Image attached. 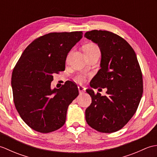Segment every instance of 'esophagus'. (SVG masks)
<instances>
[{
  "label": "esophagus",
  "mask_w": 157,
  "mask_h": 157,
  "mask_svg": "<svg viewBox=\"0 0 157 157\" xmlns=\"http://www.w3.org/2000/svg\"><path fill=\"white\" fill-rule=\"evenodd\" d=\"M78 90H79V94H84V93L85 92L86 89H85L84 87H83V86H78Z\"/></svg>",
  "instance_id": "esophagus-1"
}]
</instances>
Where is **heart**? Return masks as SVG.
<instances>
[{
    "mask_svg": "<svg viewBox=\"0 0 157 157\" xmlns=\"http://www.w3.org/2000/svg\"><path fill=\"white\" fill-rule=\"evenodd\" d=\"M84 52L86 54H91V53L100 52V48L98 45L90 43V44H88L84 46ZM87 76L88 75L85 74V73H79V74L75 76L74 79L78 83H83L86 81Z\"/></svg>",
    "mask_w": 157,
    "mask_h": 157,
    "instance_id": "heart-1",
    "label": "heart"
}]
</instances>
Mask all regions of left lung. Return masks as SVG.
Masks as SVG:
<instances>
[{
  "label": "left lung",
  "instance_id": "1",
  "mask_svg": "<svg viewBox=\"0 0 157 157\" xmlns=\"http://www.w3.org/2000/svg\"><path fill=\"white\" fill-rule=\"evenodd\" d=\"M84 37L101 49V69L90 85L107 88L106 96L86 90L92 103L86 109L88 124L102 133L124 127L137 111L143 93L142 73L137 56L125 40L105 30L87 32Z\"/></svg>",
  "mask_w": 157,
  "mask_h": 157
}]
</instances>
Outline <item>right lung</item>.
Masks as SVG:
<instances>
[{
	"instance_id": "obj_1",
	"label": "right lung",
	"mask_w": 157,
	"mask_h": 157,
	"mask_svg": "<svg viewBox=\"0 0 157 157\" xmlns=\"http://www.w3.org/2000/svg\"><path fill=\"white\" fill-rule=\"evenodd\" d=\"M82 32H52L34 40L16 63L11 86L17 111L29 128L50 133L65 124L68 106L79 94L67 81L51 88L53 74L64 71L67 56L82 38Z\"/></svg>"
}]
</instances>
